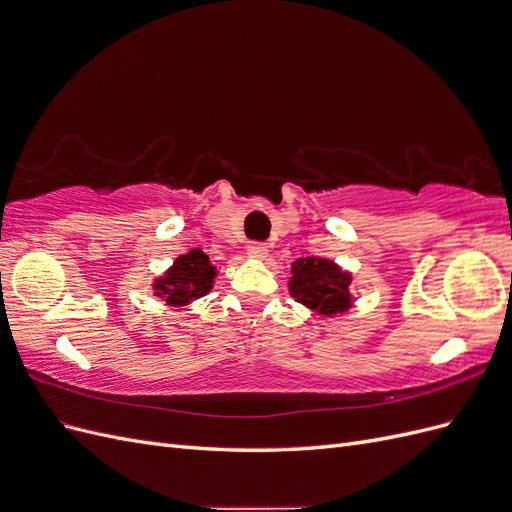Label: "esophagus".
Returning <instances> with one entry per match:
<instances>
[{
    "label": "esophagus",
    "instance_id": "34e87169",
    "mask_svg": "<svg viewBox=\"0 0 512 512\" xmlns=\"http://www.w3.org/2000/svg\"><path fill=\"white\" fill-rule=\"evenodd\" d=\"M267 245L265 243H258V241H254V243H250L247 245V256L250 258H258V260H262V258H267Z\"/></svg>",
    "mask_w": 512,
    "mask_h": 512
}]
</instances>
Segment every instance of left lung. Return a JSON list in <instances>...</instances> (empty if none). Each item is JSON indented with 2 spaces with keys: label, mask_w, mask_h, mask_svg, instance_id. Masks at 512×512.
Listing matches in <instances>:
<instances>
[{
  "label": "left lung",
  "mask_w": 512,
  "mask_h": 512,
  "mask_svg": "<svg viewBox=\"0 0 512 512\" xmlns=\"http://www.w3.org/2000/svg\"><path fill=\"white\" fill-rule=\"evenodd\" d=\"M288 282L292 299L322 316L344 314L352 305V275L327 258H297Z\"/></svg>",
  "instance_id": "1"
}]
</instances>
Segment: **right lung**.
<instances>
[{
    "label": "right lung",
    "instance_id": "1",
    "mask_svg": "<svg viewBox=\"0 0 512 512\" xmlns=\"http://www.w3.org/2000/svg\"><path fill=\"white\" fill-rule=\"evenodd\" d=\"M218 271L211 265L209 256L203 250H190L179 256L173 267L153 282L156 297L164 299L166 305L183 307L194 299L205 297L213 288V280Z\"/></svg>",
    "mask_w": 512,
    "mask_h": 512
}]
</instances>
